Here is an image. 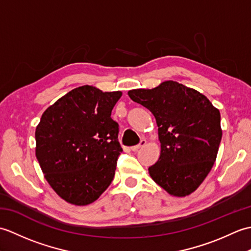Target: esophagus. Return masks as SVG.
<instances>
[{
    "mask_svg": "<svg viewBox=\"0 0 251 251\" xmlns=\"http://www.w3.org/2000/svg\"><path fill=\"white\" fill-rule=\"evenodd\" d=\"M146 145H147V141H146V140H141V141H140V143H139V145H137V146L131 147V148H130V150H131V151H138V150H139L140 148L145 147Z\"/></svg>",
    "mask_w": 251,
    "mask_h": 251,
    "instance_id": "34e87169",
    "label": "esophagus"
}]
</instances>
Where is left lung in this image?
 I'll use <instances>...</instances> for the list:
<instances>
[{
	"instance_id": "left-lung-1",
	"label": "left lung",
	"mask_w": 251,
	"mask_h": 251,
	"mask_svg": "<svg viewBox=\"0 0 251 251\" xmlns=\"http://www.w3.org/2000/svg\"><path fill=\"white\" fill-rule=\"evenodd\" d=\"M128 96L156 120L161 155L149 167L151 178L173 196L193 193L216 162L222 138L219 110L206 96L175 81L132 89Z\"/></svg>"
}]
</instances>
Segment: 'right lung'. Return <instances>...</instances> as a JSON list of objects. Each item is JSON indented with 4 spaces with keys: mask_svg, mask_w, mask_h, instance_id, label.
<instances>
[{
    "mask_svg": "<svg viewBox=\"0 0 251 251\" xmlns=\"http://www.w3.org/2000/svg\"><path fill=\"white\" fill-rule=\"evenodd\" d=\"M121 97L122 92L103 93L84 85L42 114L35 156L51 189L69 204H92L113 180L123 150L111 112Z\"/></svg>",
    "mask_w": 251,
    "mask_h": 251,
    "instance_id": "add662e5",
    "label": "right lung"
}]
</instances>
